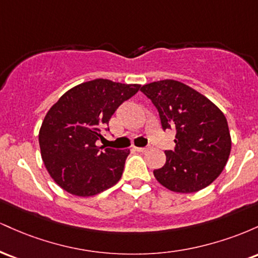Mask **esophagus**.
<instances>
[{"instance_id": "esophagus-1", "label": "esophagus", "mask_w": 258, "mask_h": 258, "mask_svg": "<svg viewBox=\"0 0 258 258\" xmlns=\"http://www.w3.org/2000/svg\"><path fill=\"white\" fill-rule=\"evenodd\" d=\"M148 148L146 147H133V150H136V152H139V153H143L146 152Z\"/></svg>"}]
</instances>
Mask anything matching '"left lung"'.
<instances>
[{
	"label": "left lung",
	"mask_w": 258,
	"mask_h": 258,
	"mask_svg": "<svg viewBox=\"0 0 258 258\" xmlns=\"http://www.w3.org/2000/svg\"><path fill=\"white\" fill-rule=\"evenodd\" d=\"M141 91L158 109L162 128L176 130L174 150L154 170L160 184L176 193H195L220 176L232 148L224 114L210 99L176 80L144 85Z\"/></svg>",
	"instance_id": "obj_1"
}]
</instances>
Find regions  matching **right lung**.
<instances>
[{"label": "right lung", "mask_w": 258, "mask_h": 258, "mask_svg": "<svg viewBox=\"0 0 258 258\" xmlns=\"http://www.w3.org/2000/svg\"><path fill=\"white\" fill-rule=\"evenodd\" d=\"M96 79L65 92L44 116L40 133L43 164L57 184L76 197H92L119 182L130 150L97 146L115 110L139 91Z\"/></svg>", "instance_id": "right-lung-1"}]
</instances>
